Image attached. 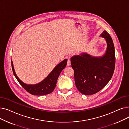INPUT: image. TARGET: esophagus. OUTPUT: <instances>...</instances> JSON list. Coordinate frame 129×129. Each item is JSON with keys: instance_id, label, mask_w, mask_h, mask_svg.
I'll return each instance as SVG.
<instances>
[{"instance_id": "obj_1", "label": "esophagus", "mask_w": 129, "mask_h": 129, "mask_svg": "<svg viewBox=\"0 0 129 129\" xmlns=\"http://www.w3.org/2000/svg\"><path fill=\"white\" fill-rule=\"evenodd\" d=\"M67 66H70V65H71V60H70V59H69L68 60H67Z\"/></svg>"}]
</instances>
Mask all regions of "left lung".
<instances>
[{"instance_id": "8db88e82", "label": "left lung", "mask_w": 129, "mask_h": 129, "mask_svg": "<svg viewBox=\"0 0 129 129\" xmlns=\"http://www.w3.org/2000/svg\"><path fill=\"white\" fill-rule=\"evenodd\" d=\"M100 36L105 39L107 44L103 56L94 57L83 53L71 59L76 86L86 95L94 94L102 89L112 78L114 70L116 57L112 38L106 31Z\"/></svg>"}]
</instances>
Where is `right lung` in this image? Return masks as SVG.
Wrapping results in <instances>:
<instances>
[{"instance_id": "right-lung-1", "label": "right lung", "mask_w": 129, "mask_h": 129, "mask_svg": "<svg viewBox=\"0 0 129 129\" xmlns=\"http://www.w3.org/2000/svg\"><path fill=\"white\" fill-rule=\"evenodd\" d=\"M67 60V59H65L59 63L44 80L40 83L35 85H28L23 83L17 76L14 70V67H13L12 60L11 66L15 76L20 84L22 86L26 91L29 92L30 94H33V95L42 96L51 93L55 89L58 77L60 72L66 67Z\"/></svg>"}]
</instances>
